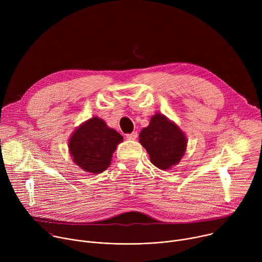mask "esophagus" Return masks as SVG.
<instances>
[{
    "label": "esophagus",
    "mask_w": 262,
    "mask_h": 262,
    "mask_svg": "<svg viewBox=\"0 0 262 262\" xmlns=\"http://www.w3.org/2000/svg\"><path fill=\"white\" fill-rule=\"evenodd\" d=\"M137 137H138V133H137V132H134V133H132V134H127V135H126V139H127V140H130V141L136 140Z\"/></svg>",
    "instance_id": "1"
}]
</instances>
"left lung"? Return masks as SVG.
<instances>
[{
  "label": "left lung",
  "instance_id": "obj_1",
  "mask_svg": "<svg viewBox=\"0 0 262 262\" xmlns=\"http://www.w3.org/2000/svg\"><path fill=\"white\" fill-rule=\"evenodd\" d=\"M140 143L150 157V162L162 170L177 165L184 155L186 139L179 127L164 115L156 114L140 133Z\"/></svg>",
  "mask_w": 262,
  "mask_h": 262
}]
</instances>
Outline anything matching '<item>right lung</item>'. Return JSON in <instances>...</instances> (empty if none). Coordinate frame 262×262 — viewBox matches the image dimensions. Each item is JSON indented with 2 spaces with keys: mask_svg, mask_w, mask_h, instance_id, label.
I'll list each match as a JSON object with an SVG mask.
<instances>
[{
  "mask_svg": "<svg viewBox=\"0 0 262 262\" xmlns=\"http://www.w3.org/2000/svg\"><path fill=\"white\" fill-rule=\"evenodd\" d=\"M123 137L105 122L93 117L76 129L69 140L74 163L86 172L99 174L111 164L112 157Z\"/></svg>",
  "mask_w": 262,
  "mask_h": 262,
  "instance_id": "add662e5",
  "label": "right lung"
}]
</instances>
